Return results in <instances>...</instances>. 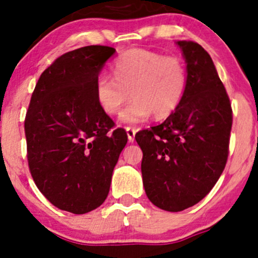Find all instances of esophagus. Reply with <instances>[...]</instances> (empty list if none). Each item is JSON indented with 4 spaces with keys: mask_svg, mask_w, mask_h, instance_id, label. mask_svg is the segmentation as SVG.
<instances>
[{
    "mask_svg": "<svg viewBox=\"0 0 258 258\" xmlns=\"http://www.w3.org/2000/svg\"><path fill=\"white\" fill-rule=\"evenodd\" d=\"M126 132H127V137H128V142H134L135 135H136V130H135L134 127H126Z\"/></svg>",
    "mask_w": 258,
    "mask_h": 258,
    "instance_id": "obj_1",
    "label": "esophagus"
}]
</instances>
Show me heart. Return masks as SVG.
Wrapping results in <instances>:
<instances>
[{
  "label": "heart",
  "instance_id": "1",
  "mask_svg": "<svg viewBox=\"0 0 258 258\" xmlns=\"http://www.w3.org/2000/svg\"><path fill=\"white\" fill-rule=\"evenodd\" d=\"M112 77L100 75L95 97L106 114H116L130 96L135 98L119 116L123 123L144 122L151 114L163 118L181 103L188 82L186 66L177 57L134 48L114 61ZM132 93L130 94L129 92Z\"/></svg>",
  "mask_w": 258,
  "mask_h": 258
}]
</instances>
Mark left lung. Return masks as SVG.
Here are the masks:
<instances>
[{
    "label": "left lung",
    "mask_w": 258,
    "mask_h": 258,
    "mask_svg": "<svg viewBox=\"0 0 258 258\" xmlns=\"http://www.w3.org/2000/svg\"><path fill=\"white\" fill-rule=\"evenodd\" d=\"M188 82L181 103L165 122L136 135L144 152L148 200L178 212L199 204L226 166L232 108L212 58L194 41H177Z\"/></svg>",
    "instance_id": "obj_1"
}]
</instances>
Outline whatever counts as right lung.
I'll return each instance as SVG.
<instances>
[{
  "instance_id": "1",
  "label": "right lung",
  "mask_w": 258,
  "mask_h": 258,
  "mask_svg": "<svg viewBox=\"0 0 258 258\" xmlns=\"http://www.w3.org/2000/svg\"><path fill=\"white\" fill-rule=\"evenodd\" d=\"M116 49L86 46L67 52L36 83L25 119L31 175L57 209L82 215L110 191L113 168L127 144L124 130L98 106L95 82Z\"/></svg>"
}]
</instances>
